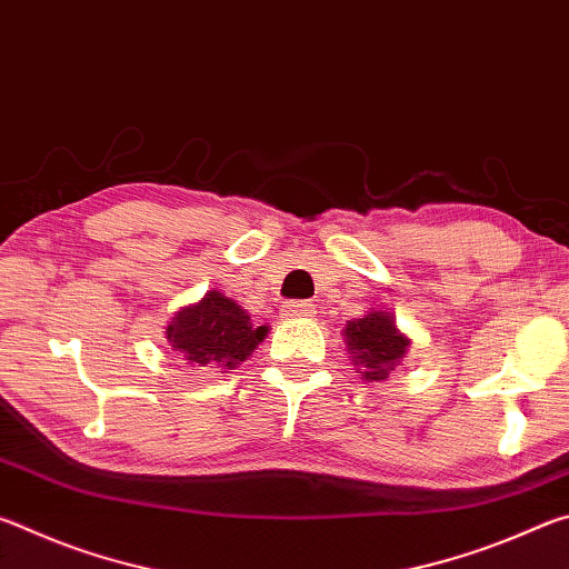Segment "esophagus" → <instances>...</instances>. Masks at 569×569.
I'll use <instances>...</instances> for the list:
<instances>
[{"instance_id":"obj_1","label":"esophagus","mask_w":569,"mask_h":569,"mask_svg":"<svg viewBox=\"0 0 569 569\" xmlns=\"http://www.w3.org/2000/svg\"><path fill=\"white\" fill-rule=\"evenodd\" d=\"M281 311H283V316H291V319H296V316H311L313 313V303H308V301H286Z\"/></svg>"}]
</instances>
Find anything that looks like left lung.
Instances as JSON below:
<instances>
[{
  "label": "left lung",
  "mask_w": 569,
  "mask_h": 569,
  "mask_svg": "<svg viewBox=\"0 0 569 569\" xmlns=\"http://www.w3.org/2000/svg\"><path fill=\"white\" fill-rule=\"evenodd\" d=\"M346 341H349V351L353 353V361L361 366V377L371 381H381L389 377L403 353H407L409 339L397 331V323L391 316L373 311L366 313L363 319H353L346 323Z\"/></svg>",
  "instance_id": "left-lung-1"
}]
</instances>
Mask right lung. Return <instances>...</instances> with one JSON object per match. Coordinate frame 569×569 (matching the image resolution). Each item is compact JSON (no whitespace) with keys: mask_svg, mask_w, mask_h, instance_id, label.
I'll list each match as a JSON object with an SVG mask.
<instances>
[{"mask_svg":"<svg viewBox=\"0 0 569 569\" xmlns=\"http://www.w3.org/2000/svg\"><path fill=\"white\" fill-rule=\"evenodd\" d=\"M266 326H253L250 316L223 293L210 291L196 306L182 311L168 326L172 349L186 353L192 363H223L233 369L263 341Z\"/></svg>","mask_w":569,"mask_h":569,"instance_id":"right-lung-1","label":"right lung"}]
</instances>
